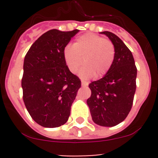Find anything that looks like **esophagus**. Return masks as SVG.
Wrapping results in <instances>:
<instances>
[{"label": "esophagus", "mask_w": 158, "mask_h": 158, "mask_svg": "<svg viewBox=\"0 0 158 158\" xmlns=\"http://www.w3.org/2000/svg\"><path fill=\"white\" fill-rule=\"evenodd\" d=\"M82 86H86V85H88V83L85 82H84V81H82Z\"/></svg>", "instance_id": "34e87169"}]
</instances>
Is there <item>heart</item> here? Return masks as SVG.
<instances>
[{
	"mask_svg": "<svg viewBox=\"0 0 158 158\" xmlns=\"http://www.w3.org/2000/svg\"><path fill=\"white\" fill-rule=\"evenodd\" d=\"M65 63L70 73H77L82 79L101 78L107 74L115 58V47L111 40L94 33H86L76 40L73 47L63 50Z\"/></svg>",
	"mask_w": 158,
	"mask_h": 158,
	"instance_id": "1",
	"label": "heart"
}]
</instances>
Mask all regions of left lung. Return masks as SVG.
<instances>
[{
  "label": "left lung",
  "mask_w": 158,
  "mask_h": 158,
  "mask_svg": "<svg viewBox=\"0 0 158 158\" xmlns=\"http://www.w3.org/2000/svg\"><path fill=\"white\" fill-rule=\"evenodd\" d=\"M101 33L114 44L115 58L107 74L89 85L92 94L87 104L95 124L113 127L123 122L131 109L137 68L131 52L118 36L109 31Z\"/></svg>",
  "instance_id": "left-lung-1"
}]
</instances>
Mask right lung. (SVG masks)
I'll return each mask as SVG.
<instances>
[{"label":"right lung","mask_w":158,"mask_h":158,"mask_svg":"<svg viewBox=\"0 0 158 158\" xmlns=\"http://www.w3.org/2000/svg\"><path fill=\"white\" fill-rule=\"evenodd\" d=\"M79 30H50L30 47L23 62V99L32 118L45 128H57L68 121L71 106L81 87L70 73L63 50Z\"/></svg>","instance_id":"obj_1"}]
</instances>
